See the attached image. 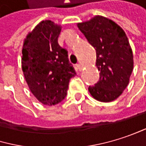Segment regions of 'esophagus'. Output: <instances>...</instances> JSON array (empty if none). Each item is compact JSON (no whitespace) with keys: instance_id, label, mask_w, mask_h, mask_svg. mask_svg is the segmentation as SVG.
I'll use <instances>...</instances> for the list:
<instances>
[{"instance_id":"34e87169","label":"esophagus","mask_w":146,"mask_h":146,"mask_svg":"<svg viewBox=\"0 0 146 146\" xmlns=\"http://www.w3.org/2000/svg\"><path fill=\"white\" fill-rule=\"evenodd\" d=\"M76 66H77V69H78L79 71H82V69H83V66H82L81 64H77V65H76Z\"/></svg>"}]
</instances>
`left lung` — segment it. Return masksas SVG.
<instances>
[{"label":"left lung","mask_w":146,"mask_h":146,"mask_svg":"<svg viewBox=\"0 0 146 146\" xmlns=\"http://www.w3.org/2000/svg\"><path fill=\"white\" fill-rule=\"evenodd\" d=\"M97 54L99 81L88 88L98 101L108 103L118 98L129 84L133 69V54L123 29L113 20L97 15L77 24Z\"/></svg>","instance_id":"left-lung-1"}]
</instances>
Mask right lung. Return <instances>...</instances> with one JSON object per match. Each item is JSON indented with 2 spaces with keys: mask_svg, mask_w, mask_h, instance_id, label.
I'll return each mask as SVG.
<instances>
[{
  "mask_svg": "<svg viewBox=\"0 0 146 146\" xmlns=\"http://www.w3.org/2000/svg\"><path fill=\"white\" fill-rule=\"evenodd\" d=\"M61 25L42 20L30 31L22 48V71L28 87L42 104L52 106L66 96L69 80L76 72L67 52L58 43Z\"/></svg>",
  "mask_w": 146,
  "mask_h": 146,
  "instance_id": "add662e5",
  "label": "right lung"
}]
</instances>
